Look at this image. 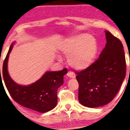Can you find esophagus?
<instances>
[{
	"label": "esophagus",
	"mask_w": 130,
	"mask_h": 130,
	"mask_svg": "<svg viewBox=\"0 0 130 130\" xmlns=\"http://www.w3.org/2000/svg\"><path fill=\"white\" fill-rule=\"evenodd\" d=\"M67 76L68 77L70 78H74L75 77V74L73 73L72 71H69V72H68L67 74Z\"/></svg>",
	"instance_id": "obj_1"
}]
</instances>
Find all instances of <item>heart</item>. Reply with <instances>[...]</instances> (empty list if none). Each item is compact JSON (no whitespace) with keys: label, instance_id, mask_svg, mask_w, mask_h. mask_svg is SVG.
<instances>
[{"label":"heart","instance_id":"heart-1","mask_svg":"<svg viewBox=\"0 0 130 130\" xmlns=\"http://www.w3.org/2000/svg\"><path fill=\"white\" fill-rule=\"evenodd\" d=\"M68 57V61L77 70L88 67L93 63L98 52V45L94 37L88 34H80L69 38L61 47ZM58 59L60 60V57Z\"/></svg>","mask_w":130,"mask_h":130}]
</instances>
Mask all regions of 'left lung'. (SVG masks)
<instances>
[{
  "instance_id": "obj_1",
  "label": "left lung",
  "mask_w": 130,
  "mask_h": 130,
  "mask_svg": "<svg viewBox=\"0 0 130 130\" xmlns=\"http://www.w3.org/2000/svg\"><path fill=\"white\" fill-rule=\"evenodd\" d=\"M105 32L106 43L99 58L84 70L75 73L79 84V103L92 108L112 101L126 73L122 43L110 32Z\"/></svg>"
}]
</instances>
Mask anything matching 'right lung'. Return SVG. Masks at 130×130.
<instances>
[{
	"instance_id": "add662e5",
	"label": "right lung",
	"mask_w": 130,
	"mask_h": 130,
	"mask_svg": "<svg viewBox=\"0 0 130 130\" xmlns=\"http://www.w3.org/2000/svg\"><path fill=\"white\" fill-rule=\"evenodd\" d=\"M12 43L3 65V77L10 95L14 101L23 106L40 113H46L55 108L57 103V91L63 84V77L67 69L59 71H46L41 78L29 85H21L14 81L7 70L9 54Z\"/></svg>"
}]
</instances>
